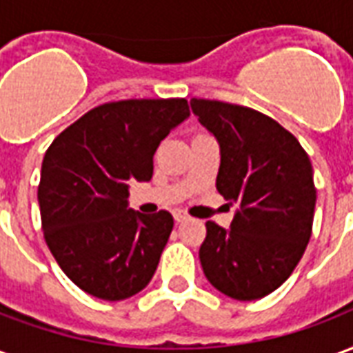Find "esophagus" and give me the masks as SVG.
I'll list each match as a JSON object with an SVG mask.
<instances>
[{"instance_id": "1", "label": "esophagus", "mask_w": 353, "mask_h": 353, "mask_svg": "<svg viewBox=\"0 0 353 353\" xmlns=\"http://www.w3.org/2000/svg\"><path fill=\"white\" fill-rule=\"evenodd\" d=\"M174 219H176L177 223H181V221H185V219H187V215H185L183 212H179V210H177V212H174Z\"/></svg>"}]
</instances>
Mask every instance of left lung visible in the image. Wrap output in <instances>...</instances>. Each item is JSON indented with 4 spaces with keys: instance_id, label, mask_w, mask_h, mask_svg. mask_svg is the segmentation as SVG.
I'll return each instance as SVG.
<instances>
[{
    "instance_id": "left-lung-1",
    "label": "left lung",
    "mask_w": 353,
    "mask_h": 353,
    "mask_svg": "<svg viewBox=\"0 0 353 353\" xmlns=\"http://www.w3.org/2000/svg\"><path fill=\"white\" fill-rule=\"evenodd\" d=\"M191 109L219 143L217 191L238 204L229 229L206 223L202 270L223 295L257 301L288 280L310 240V159L291 132L255 109L199 98Z\"/></svg>"
}]
</instances>
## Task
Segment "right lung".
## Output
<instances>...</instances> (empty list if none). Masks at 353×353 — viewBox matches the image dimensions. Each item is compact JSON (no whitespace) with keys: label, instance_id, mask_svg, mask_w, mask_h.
<instances>
[{"label":"right lung","instance_id":"add662e5","mask_svg":"<svg viewBox=\"0 0 353 353\" xmlns=\"http://www.w3.org/2000/svg\"><path fill=\"white\" fill-rule=\"evenodd\" d=\"M189 115L183 98L111 101L47 149L37 189L45 242L88 295L124 301L153 278L174 217L128 208V183L151 179L157 147Z\"/></svg>","mask_w":353,"mask_h":353}]
</instances>
